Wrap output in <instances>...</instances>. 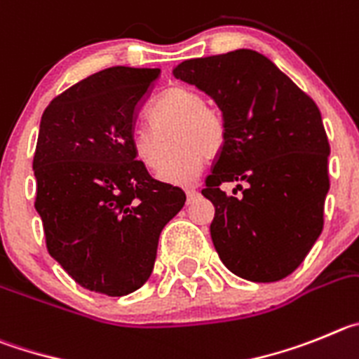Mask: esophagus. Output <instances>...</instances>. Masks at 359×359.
I'll use <instances>...</instances> for the list:
<instances>
[{"label": "esophagus", "instance_id": "obj_1", "mask_svg": "<svg viewBox=\"0 0 359 359\" xmlns=\"http://www.w3.org/2000/svg\"><path fill=\"white\" fill-rule=\"evenodd\" d=\"M186 195H187V202H191V200H195L196 196H198V191H196V187L189 186L186 187Z\"/></svg>", "mask_w": 359, "mask_h": 359}]
</instances>
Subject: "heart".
I'll use <instances>...</instances> for the list:
<instances>
[{
  "label": "heart",
  "mask_w": 359,
  "mask_h": 359,
  "mask_svg": "<svg viewBox=\"0 0 359 359\" xmlns=\"http://www.w3.org/2000/svg\"><path fill=\"white\" fill-rule=\"evenodd\" d=\"M150 127L132 130V154L147 170L159 173L169 155V140L177 147L161 173L168 182H182L198 173L205 157H215L225 141L224 119L191 87L177 86L164 91L148 109Z\"/></svg>",
  "instance_id": "b5f03b06"
}]
</instances>
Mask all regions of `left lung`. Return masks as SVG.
Masks as SVG:
<instances>
[{
    "label": "left lung",
    "instance_id": "obj_1",
    "mask_svg": "<svg viewBox=\"0 0 359 359\" xmlns=\"http://www.w3.org/2000/svg\"><path fill=\"white\" fill-rule=\"evenodd\" d=\"M173 75L211 96L224 116V147L202 189L215 205L219 259L247 280L284 279L324 227L329 141L320 111L254 50L184 60ZM225 182H238L232 196Z\"/></svg>",
    "mask_w": 359,
    "mask_h": 359
}]
</instances>
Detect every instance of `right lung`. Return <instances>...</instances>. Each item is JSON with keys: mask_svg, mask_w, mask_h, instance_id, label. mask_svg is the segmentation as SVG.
Returning <instances> with one entry per match:
<instances>
[{"mask_svg": "<svg viewBox=\"0 0 359 359\" xmlns=\"http://www.w3.org/2000/svg\"><path fill=\"white\" fill-rule=\"evenodd\" d=\"M161 69L109 67L51 100L34 156L50 256L91 292L123 297L151 276L161 231L186 193L135 159L128 140Z\"/></svg>", "mask_w": 359, "mask_h": 359, "instance_id": "obj_1", "label": "right lung"}]
</instances>
